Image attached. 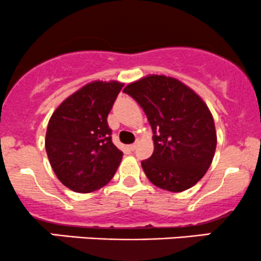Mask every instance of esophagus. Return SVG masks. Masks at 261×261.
<instances>
[{
  "label": "esophagus",
  "instance_id": "esophagus-1",
  "mask_svg": "<svg viewBox=\"0 0 261 261\" xmlns=\"http://www.w3.org/2000/svg\"><path fill=\"white\" fill-rule=\"evenodd\" d=\"M136 146H137V144H131V145H128V148H130L131 151H134L136 148Z\"/></svg>",
  "mask_w": 261,
  "mask_h": 261
}]
</instances>
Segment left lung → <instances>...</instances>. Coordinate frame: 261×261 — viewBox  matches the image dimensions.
<instances>
[{"label": "left lung", "mask_w": 261, "mask_h": 261, "mask_svg": "<svg viewBox=\"0 0 261 261\" xmlns=\"http://www.w3.org/2000/svg\"><path fill=\"white\" fill-rule=\"evenodd\" d=\"M142 108L153 133L154 150L141 162L157 187L182 192L193 187L213 161L214 120L205 102L179 80L148 75L124 89Z\"/></svg>", "instance_id": "8db88e82"}]
</instances>
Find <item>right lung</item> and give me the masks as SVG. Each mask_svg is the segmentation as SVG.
<instances>
[{
  "instance_id": "1",
  "label": "right lung",
  "mask_w": 261,
  "mask_h": 261,
  "mask_svg": "<svg viewBox=\"0 0 261 261\" xmlns=\"http://www.w3.org/2000/svg\"><path fill=\"white\" fill-rule=\"evenodd\" d=\"M124 84L93 82L56 109L48 122L45 151L65 187L89 193L115 174L122 152L111 141L108 115Z\"/></svg>"
}]
</instances>
